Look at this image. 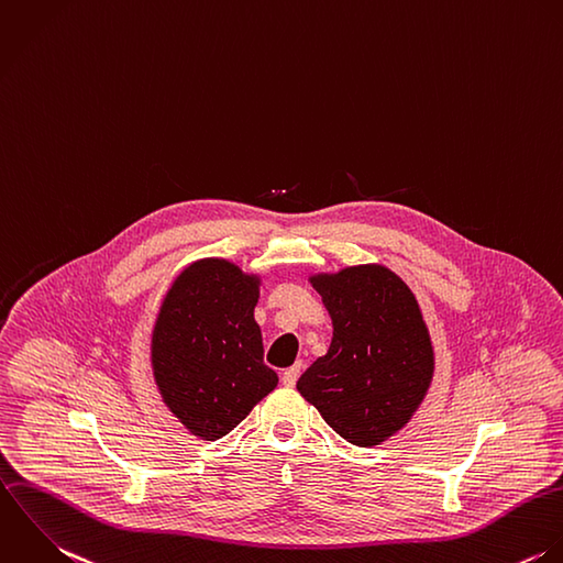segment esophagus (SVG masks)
Masks as SVG:
<instances>
[{"label":"esophagus","mask_w":563,"mask_h":563,"mask_svg":"<svg viewBox=\"0 0 563 563\" xmlns=\"http://www.w3.org/2000/svg\"><path fill=\"white\" fill-rule=\"evenodd\" d=\"M301 374V363H297L295 367H290V369H286L284 374H282V382H284V386H288V388H292L295 384H297V377Z\"/></svg>","instance_id":"obj_1"}]
</instances>
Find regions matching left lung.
<instances>
[{
    "label": "left lung",
    "instance_id": "1",
    "mask_svg": "<svg viewBox=\"0 0 563 563\" xmlns=\"http://www.w3.org/2000/svg\"><path fill=\"white\" fill-rule=\"evenodd\" d=\"M312 284L334 336L297 388L345 441L377 445L408 423L432 379V345L417 299L384 266H354Z\"/></svg>",
    "mask_w": 563,
    "mask_h": 563
}]
</instances>
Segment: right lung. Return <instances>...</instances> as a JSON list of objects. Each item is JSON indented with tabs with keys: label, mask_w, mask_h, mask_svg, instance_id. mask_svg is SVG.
Returning <instances> with one entry per match:
<instances>
[{
	"label": "right lung",
	"mask_w": 563,
	"mask_h": 563,
	"mask_svg": "<svg viewBox=\"0 0 563 563\" xmlns=\"http://www.w3.org/2000/svg\"><path fill=\"white\" fill-rule=\"evenodd\" d=\"M257 284L224 260H200L177 277L155 323L164 401L207 441L229 434L277 386L253 319Z\"/></svg>",
	"instance_id": "right-lung-1"
}]
</instances>
